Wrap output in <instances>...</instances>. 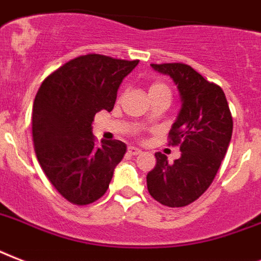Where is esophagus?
Here are the masks:
<instances>
[{
  "label": "esophagus",
  "instance_id": "34e87169",
  "mask_svg": "<svg viewBox=\"0 0 261 261\" xmlns=\"http://www.w3.org/2000/svg\"><path fill=\"white\" fill-rule=\"evenodd\" d=\"M128 153L129 155H139L141 153V149L136 148V147H128Z\"/></svg>",
  "mask_w": 261,
  "mask_h": 261
}]
</instances>
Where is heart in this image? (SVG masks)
Segmentation results:
<instances>
[{
	"label": "heart",
	"mask_w": 261,
	"mask_h": 261,
	"mask_svg": "<svg viewBox=\"0 0 261 261\" xmlns=\"http://www.w3.org/2000/svg\"><path fill=\"white\" fill-rule=\"evenodd\" d=\"M148 95L149 98H155V96H167L170 98L171 91L167 84L162 82H152L148 87Z\"/></svg>",
	"instance_id": "1"
}]
</instances>
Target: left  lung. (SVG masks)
Returning a JSON list of instances; mask_svg holds the SVG:
<instances>
[{"instance_id":"left-lung-1","label":"left lung","mask_w":261,"mask_h":261,"mask_svg":"<svg viewBox=\"0 0 261 261\" xmlns=\"http://www.w3.org/2000/svg\"><path fill=\"white\" fill-rule=\"evenodd\" d=\"M151 66L169 74L179 91L182 106L169 132V145H178L181 156L169 163L166 155L155 153L156 165L147 174V188L163 205L185 207L213 184L231 140L233 117L223 90L192 66L181 62Z\"/></svg>"}]
</instances>
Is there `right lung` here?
<instances>
[{
  "label": "right lung",
  "instance_id": "right-lung-1",
  "mask_svg": "<svg viewBox=\"0 0 261 261\" xmlns=\"http://www.w3.org/2000/svg\"><path fill=\"white\" fill-rule=\"evenodd\" d=\"M139 60L102 54L70 60L40 84L32 106V139L36 158L58 193L69 203L87 205L100 199L114 169L126 152L120 140L102 141L92 135L100 110L112 112L117 91Z\"/></svg>",
  "mask_w": 261,
  "mask_h": 261
}]
</instances>
